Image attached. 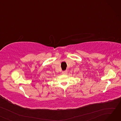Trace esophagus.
Masks as SVG:
<instances>
[{"label": "esophagus", "instance_id": "obj_1", "mask_svg": "<svg viewBox=\"0 0 121 121\" xmlns=\"http://www.w3.org/2000/svg\"><path fill=\"white\" fill-rule=\"evenodd\" d=\"M62 73L63 74H66L67 73V71H65L62 72Z\"/></svg>", "mask_w": 121, "mask_h": 121}]
</instances>
